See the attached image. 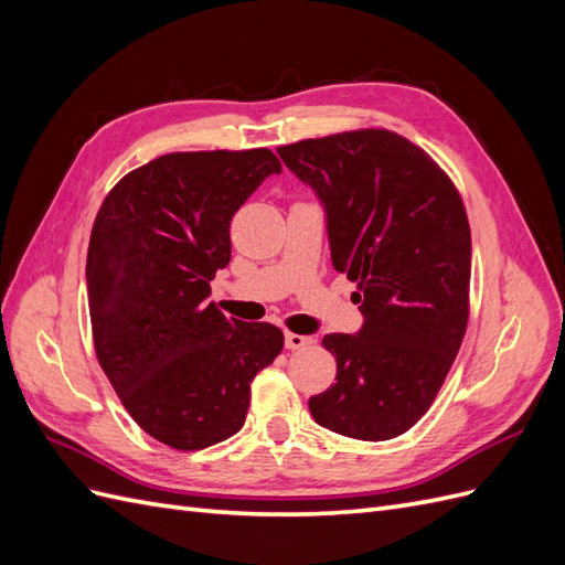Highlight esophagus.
<instances>
[{
  "mask_svg": "<svg viewBox=\"0 0 565 565\" xmlns=\"http://www.w3.org/2000/svg\"><path fill=\"white\" fill-rule=\"evenodd\" d=\"M313 344V337H306V334H297V332H285V347L287 349H303V347H311Z\"/></svg>",
  "mask_w": 565,
  "mask_h": 565,
  "instance_id": "1",
  "label": "esophagus"
}]
</instances>
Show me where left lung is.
<instances>
[{"label":"left lung","mask_w":565,"mask_h":565,"mask_svg":"<svg viewBox=\"0 0 565 565\" xmlns=\"http://www.w3.org/2000/svg\"><path fill=\"white\" fill-rule=\"evenodd\" d=\"M313 188L332 266L358 282L355 334H324L337 382L309 401L313 419L358 440L405 434L446 380L469 318L471 233L446 172L386 129L280 146Z\"/></svg>","instance_id":"left-lung-1"}]
</instances>
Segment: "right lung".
<instances>
[{
	"mask_svg": "<svg viewBox=\"0 0 565 565\" xmlns=\"http://www.w3.org/2000/svg\"><path fill=\"white\" fill-rule=\"evenodd\" d=\"M282 167L268 148L169 152L119 181L87 254L94 347L134 422L177 450L243 429L249 384L282 351L270 322L207 297L231 262V218Z\"/></svg>",
	"mask_w": 565,
	"mask_h": 565,
	"instance_id": "1",
	"label": "right lung"
}]
</instances>
